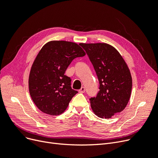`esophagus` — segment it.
Returning a JSON list of instances; mask_svg holds the SVG:
<instances>
[{
	"label": "esophagus",
	"instance_id": "1",
	"mask_svg": "<svg viewBox=\"0 0 158 158\" xmlns=\"http://www.w3.org/2000/svg\"><path fill=\"white\" fill-rule=\"evenodd\" d=\"M85 91V89L84 86H82V87H81V88L79 90V93H84Z\"/></svg>",
	"mask_w": 158,
	"mask_h": 158
}]
</instances>
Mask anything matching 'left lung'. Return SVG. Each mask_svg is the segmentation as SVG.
<instances>
[{
    "mask_svg": "<svg viewBox=\"0 0 158 158\" xmlns=\"http://www.w3.org/2000/svg\"><path fill=\"white\" fill-rule=\"evenodd\" d=\"M83 47L98 76L100 90L90 99L92 111L101 118L120 113L130 100L131 75L124 58L114 47L106 43L83 44Z\"/></svg>",
    "mask_w": 158,
    "mask_h": 158,
    "instance_id": "1",
    "label": "left lung"
}]
</instances>
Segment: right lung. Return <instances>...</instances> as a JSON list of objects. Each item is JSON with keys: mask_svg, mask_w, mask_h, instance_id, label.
I'll list each match as a JSON object with an SVG mask.
<instances>
[{"mask_svg": "<svg viewBox=\"0 0 158 158\" xmlns=\"http://www.w3.org/2000/svg\"><path fill=\"white\" fill-rule=\"evenodd\" d=\"M85 55L79 45L66 41H50L42 47L28 77L30 95L41 111L52 116L65 111L78 92L64 73L74 58Z\"/></svg>", "mask_w": 158, "mask_h": 158, "instance_id": "add662e5", "label": "right lung"}]
</instances>
